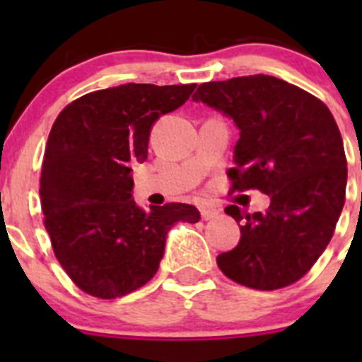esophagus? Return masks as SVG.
<instances>
[{"label": "esophagus", "mask_w": 362, "mask_h": 362, "mask_svg": "<svg viewBox=\"0 0 362 362\" xmlns=\"http://www.w3.org/2000/svg\"><path fill=\"white\" fill-rule=\"evenodd\" d=\"M218 215V210H215V208H210V206H203L202 208V218L203 221H211V218H215Z\"/></svg>", "instance_id": "esophagus-1"}]
</instances>
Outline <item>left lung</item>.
Returning <instances> with one entry per match:
<instances>
[{
	"mask_svg": "<svg viewBox=\"0 0 362 362\" xmlns=\"http://www.w3.org/2000/svg\"><path fill=\"white\" fill-rule=\"evenodd\" d=\"M192 100L233 119L240 131L233 191L257 189L269 208H226L240 242L217 255L226 276L257 291L301 279L326 250L345 203L346 159L329 108L306 90L269 75L206 82Z\"/></svg>",
	"mask_w": 362,
	"mask_h": 362,
	"instance_id": "8db88e82",
	"label": "left lung"
}]
</instances>
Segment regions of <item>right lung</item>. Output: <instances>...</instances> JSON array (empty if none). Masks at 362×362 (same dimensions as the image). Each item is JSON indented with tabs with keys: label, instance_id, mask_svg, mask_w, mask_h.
Returning <instances> with one entry per match:
<instances>
[{
	"label": "right lung",
	"instance_id": "add662e5",
	"mask_svg": "<svg viewBox=\"0 0 362 362\" xmlns=\"http://www.w3.org/2000/svg\"><path fill=\"white\" fill-rule=\"evenodd\" d=\"M194 89L124 83L78 98L54 122L40 198L54 254L83 293L115 299L140 289L158 272L171 226L199 221L192 204L138 206L131 168L147 159L156 120Z\"/></svg>",
	"mask_w": 362,
	"mask_h": 362
}]
</instances>
